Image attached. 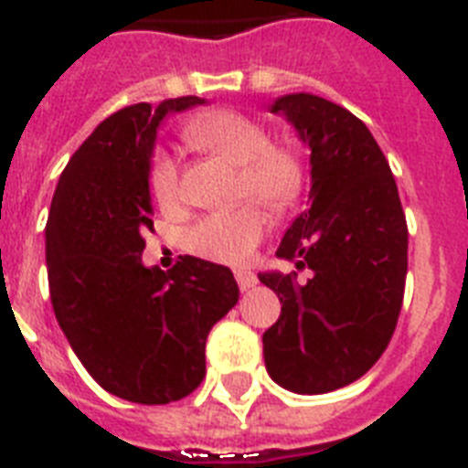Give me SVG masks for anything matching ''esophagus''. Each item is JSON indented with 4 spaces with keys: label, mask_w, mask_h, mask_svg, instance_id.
<instances>
[{
    "label": "esophagus",
    "mask_w": 468,
    "mask_h": 468,
    "mask_svg": "<svg viewBox=\"0 0 468 468\" xmlns=\"http://www.w3.org/2000/svg\"><path fill=\"white\" fill-rule=\"evenodd\" d=\"M234 276H237V283L241 291H248V288H253L258 283V276L250 270H234Z\"/></svg>",
    "instance_id": "esophagus-1"
}]
</instances>
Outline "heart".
<instances>
[{"label":"heart","instance_id":"heart-1","mask_svg":"<svg viewBox=\"0 0 468 468\" xmlns=\"http://www.w3.org/2000/svg\"><path fill=\"white\" fill-rule=\"evenodd\" d=\"M185 138L204 152L222 156L239 166V197H253L274 213H283L297 201L304 185V168L291 147L271 144L270 133L258 122L234 110L198 114L185 126ZM150 192L159 208L180 204V176L168 152L159 150L150 166ZM270 227L258 204H241L225 213H208L187 229L185 243L198 258L222 264L246 262Z\"/></svg>","mask_w":468,"mask_h":468}]
</instances>
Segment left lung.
I'll use <instances>...</instances> for the list:
<instances>
[{
  "label": "left lung",
  "instance_id": "obj_1",
  "mask_svg": "<svg viewBox=\"0 0 468 468\" xmlns=\"http://www.w3.org/2000/svg\"><path fill=\"white\" fill-rule=\"evenodd\" d=\"M312 156L309 208L285 229L276 258L312 270L260 271L281 316L264 330L267 373L292 394H328L356 382L387 349L408 274V225L399 187L366 123L314 93L270 105Z\"/></svg>",
  "mask_w": 468,
  "mask_h": 468
}]
</instances>
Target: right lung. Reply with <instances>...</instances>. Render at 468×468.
<instances>
[{"mask_svg":"<svg viewBox=\"0 0 468 468\" xmlns=\"http://www.w3.org/2000/svg\"><path fill=\"white\" fill-rule=\"evenodd\" d=\"M197 105L206 98L138 102L98 123L58 180L47 222L58 325L95 382L143 405L192 394L210 328L239 302L229 267L192 255L171 271L143 264L156 131Z\"/></svg>","mask_w":468,"mask_h":468,"instance_id":"1","label":"right lung"}]
</instances>
